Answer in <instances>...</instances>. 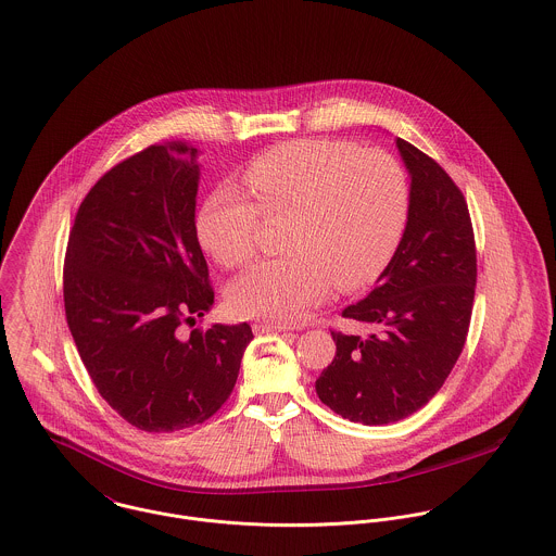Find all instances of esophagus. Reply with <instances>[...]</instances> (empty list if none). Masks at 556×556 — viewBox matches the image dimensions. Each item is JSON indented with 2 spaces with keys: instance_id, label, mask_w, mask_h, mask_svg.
Instances as JSON below:
<instances>
[{
  "instance_id": "esophagus-1",
  "label": "esophagus",
  "mask_w": 556,
  "mask_h": 556,
  "mask_svg": "<svg viewBox=\"0 0 556 556\" xmlns=\"http://www.w3.org/2000/svg\"><path fill=\"white\" fill-rule=\"evenodd\" d=\"M254 333H274V331H289L287 325H276V323H254Z\"/></svg>"
}]
</instances>
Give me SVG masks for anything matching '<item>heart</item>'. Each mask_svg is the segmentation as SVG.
I'll use <instances>...</instances> for the list:
<instances>
[{
    "mask_svg": "<svg viewBox=\"0 0 556 556\" xmlns=\"http://www.w3.org/2000/svg\"><path fill=\"white\" fill-rule=\"evenodd\" d=\"M254 202L231 187L212 191L198 212V238L225 267L256 251L261 214L287 216L278 258L233 282L236 314L295 323L331 287L356 291L391 261L409 212L404 165L389 152L342 140H291L261 152L244 169Z\"/></svg>",
    "mask_w": 556,
    "mask_h": 556,
    "instance_id": "1",
    "label": "heart"
}]
</instances>
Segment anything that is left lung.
<instances>
[{
    "label": "left lung",
    "instance_id": "1",
    "mask_svg": "<svg viewBox=\"0 0 556 556\" xmlns=\"http://www.w3.org/2000/svg\"><path fill=\"white\" fill-rule=\"evenodd\" d=\"M409 174V212L400 247L376 289L342 316L369 336L331 331L336 356L316 380L320 402L342 418L389 425L414 414L444 384L465 346L476 242L453 178L397 138Z\"/></svg>",
    "mask_w": 556,
    "mask_h": 556
}]
</instances>
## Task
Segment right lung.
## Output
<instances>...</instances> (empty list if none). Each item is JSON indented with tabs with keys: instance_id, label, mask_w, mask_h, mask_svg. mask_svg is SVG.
Wrapping results in <instances>:
<instances>
[{
	"instance_id": "1",
	"label": "right lung",
	"mask_w": 556,
	"mask_h": 556,
	"mask_svg": "<svg viewBox=\"0 0 556 556\" xmlns=\"http://www.w3.org/2000/svg\"><path fill=\"white\" fill-rule=\"evenodd\" d=\"M198 187V149L149 147L101 176L67 240L63 302L76 349L101 397L149 433L207 420L253 340L249 323L185 333L214 303Z\"/></svg>"
}]
</instances>
